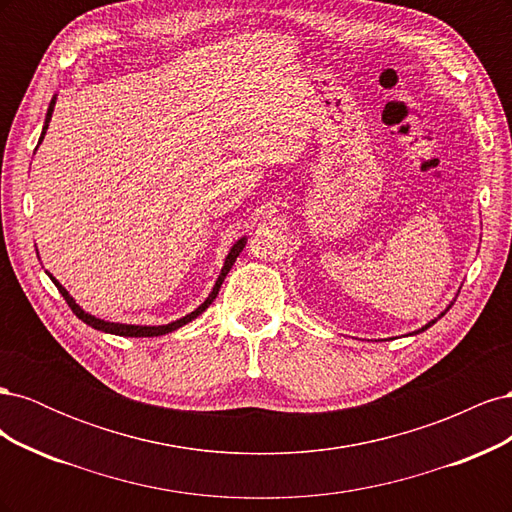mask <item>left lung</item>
Listing matches in <instances>:
<instances>
[{"mask_svg":"<svg viewBox=\"0 0 512 512\" xmlns=\"http://www.w3.org/2000/svg\"><path fill=\"white\" fill-rule=\"evenodd\" d=\"M446 312H448V309H444V312H442V314H440V316H444V314H446ZM436 322H438V320H431V322H429V324H425V327H423V329H421V331H425V329H429V327H431V324H436Z\"/></svg>","mask_w":512,"mask_h":512,"instance_id":"8db88e82","label":"left lung"}]
</instances>
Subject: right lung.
<instances>
[{
  "label": "right lung",
  "instance_id": "add662e5",
  "mask_svg": "<svg viewBox=\"0 0 512 512\" xmlns=\"http://www.w3.org/2000/svg\"><path fill=\"white\" fill-rule=\"evenodd\" d=\"M53 106H55V98L51 100V106H49V113H46V121H44V130H42V136H40V141L44 138V134H46V128H49V121H51V115H53ZM243 245H245V239H239L235 245H232V250H230V254H228V258H226V262H224V267H222V273H220V277H218V282H215V288H213V292L209 294L207 297V301L200 305L198 309H194L192 314H188V316H183L181 320H177V322H170V324H164V327H134V324H117V322H104V320H100V318H94V316H89V314H85L83 309L74 303V299L70 297L68 294V290L61 286L55 277H51V280L55 282V286H57V290L61 292V297L66 299V303L70 305V309L72 312L76 314V318H81L85 324H89V327H94V329H98V331H104V333H113V335H123V337H158V335H166V333H170V331H177L179 327H183V324H188V322H192L196 316H200L205 312V309L213 303V299L218 297V292H220V286H222V282L226 280V275H228V271L232 269V265H235V260H237V256L241 254V250H243Z\"/></svg>",
  "mask_w": 512,
  "mask_h": 512
}]
</instances>
